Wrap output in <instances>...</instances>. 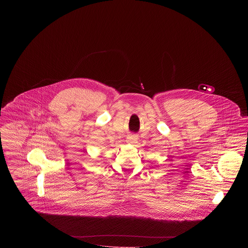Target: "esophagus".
Here are the masks:
<instances>
[{
	"label": "esophagus",
	"instance_id": "1",
	"mask_svg": "<svg viewBox=\"0 0 248 248\" xmlns=\"http://www.w3.org/2000/svg\"><path fill=\"white\" fill-rule=\"evenodd\" d=\"M137 140H138V137H137L136 135H130L129 137L127 138V141L131 143V144L136 143V142H137Z\"/></svg>",
	"mask_w": 248,
	"mask_h": 248
}]
</instances>
